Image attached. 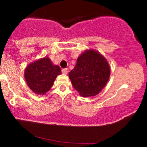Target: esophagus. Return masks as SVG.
<instances>
[{
	"instance_id": "34e87169",
	"label": "esophagus",
	"mask_w": 147,
	"mask_h": 147,
	"mask_svg": "<svg viewBox=\"0 0 147 147\" xmlns=\"http://www.w3.org/2000/svg\"><path fill=\"white\" fill-rule=\"evenodd\" d=\"M62 74H65V75H66V74H67V69H62Z\"/></svg>"
}]
</instances>
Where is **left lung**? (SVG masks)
I'll use <instances>...</instances> for the list:
<instances>
[{
  "label": "left lung",
  "mask_w": 147,
  "mask_h": 147,
  "mask_svg": "<svg viewBox=\"0 0 147 147\" xmlns=\"http://www.w3.org/2000/svg\"><path fill=\"white\" fill-rule=\"evenodd\" d=\"M110 76L107 59L94 49L85 50L69 73L72 85L82 97H92L99 94L105 87Z\"/></svg>",
  "instance_id": "obj_1"
}]
</instances>
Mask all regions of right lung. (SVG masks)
I'll return each mask as SVG.
<instances>
[{
  "label": "right lung",
  "mask_w": 147,
  "mask_h": 147,
  "mask_svg": "<svg viewBox=\"0 0 147 147\" xmlns=\"http://www.w3.org/2000/svg\"><path fill=\"white\" fill-rule=\"evenodd\" d=\"M60 74L61 71L59 66L54 65L49 57H45L29 64L24 76L32 92L38 95H45Z\"/></svg>",
  "instance_id": "right-lung-1"
}]
</instances>
